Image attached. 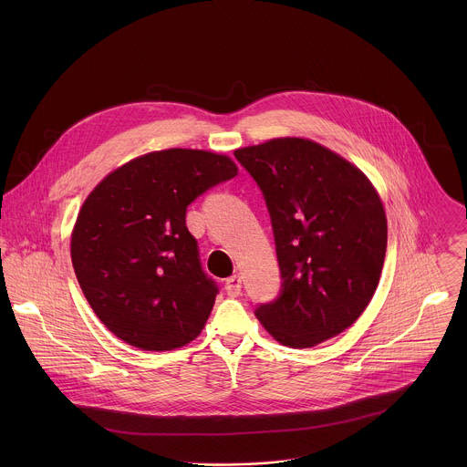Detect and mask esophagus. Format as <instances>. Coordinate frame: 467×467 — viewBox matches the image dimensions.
I'll return each mask as SVG.
<instances>
[{
  "label": "esophagus",
  "mask_w": 467,
  "mask_h": 467,
  "mask_svg": "<svg viewBox=\"0 0 467 467\" xmlns=\"http://www.w3.org/2000/svg\"><path fill=\"white\" fill-rule=\"evenodd\" d=\"M224 289H226V295L235 298L241 295V276L239 275H234L230 278H226L224 282Z\"/></svg>",
  "instance_id": "obj_1"
}]
</instances>
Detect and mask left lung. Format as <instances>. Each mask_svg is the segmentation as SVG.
<instances>
[{
	"label": "left lung",
	"instance_id": "obj_1",
	"mask_svg": "<svg viewBox=\"0 0 467 467\" xmlns=\"http://www.w3.org/2000/svg\"><path fill=\"white\" fill-rule=\"evenodd\" d=\"M266 201L280 293L257 318L276 341L306 348L350 327L385 263L387 217L361 171L304 138L237 149Z\"/></svg>",
	"mask_w": 467,
	"mask_h": 467
}]
</instances>
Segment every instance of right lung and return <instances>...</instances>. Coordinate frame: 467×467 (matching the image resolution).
<instances>
[{
  "mask_svg": "<svg viewBox=\"0 0 467 467\" xmlns=\"http://www.w3.org/2000/svg\"><path fill=\"white\" fill-rule=\"evenodd\" d=\"M235 176L228 156L169 149L126 163L84 201L71 263L111 333L141 350H172L201 333L219 287L201 266L187 208Z\"/></svg>",
  "mask_w": 467,
  "mask_h": 467,
  "instance_id": "right-lung-1",
  "label": "right lung"
}]
</instances>
